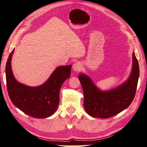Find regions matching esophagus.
I'll return each mask as SVG.
<instances>
[{
    "instance_id": "34e87169",
    "label": "esophagus",
    "mask_w": 147,
    "mask_h": 147,
    "mask_svg": "<svg viewBox=\"0 0 147 147\" xmlns=\"http://www.w3.org/2000/svg\"><path fill=\"white\" fill-rule=\"evenodd\" d=\"M73 69L74 71H80L82 69V65L79 61H76L73 64Z\"/></svg>"
}]
</instances>
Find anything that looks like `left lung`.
<instances>
[{
	"label": "left lung",
	"mask_w": 147,
	"mask_h": 147,
	"mask_svg": "<svg viewBox=\"0 0 147 147\" xmlns=\"http://www.w3.org/2000/svg\"><path fill=\"white\" fill-rule=\"evenodd\" d=\"M139 76V63L133 53V67L131 74L122 84L115 89L102 92L90 77L80 74L78 79L82 85L84 100V107L92 117L108 118L127 108L136 95Z\"/></svg>",
	"instance_id": "obj_1"
}]
</instances>
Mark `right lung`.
Instances as JSON below:
<instances>
[{"mask_svg":"<svg viewBox=\"0 0 147 147\" xmlns=\"http://www.w3.org/2000/svg\"><path fill=\"white\" fill-rule=\"evenodd\" d=\"M9 55L6 65V86L8 95L14 105L27 115L37 118L52 116L59 103L61 86L71 76L72 65L60 66L53 72L48 80L36 87H30L18 82L11 71V57Z\"/></svg>","mask_w":147,"mask_h":147,"instance_id":"obj_1","label":"right lung"}]
</instances>
